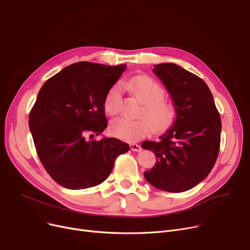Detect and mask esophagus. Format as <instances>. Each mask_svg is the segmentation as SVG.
I'll return each instance as SVG.
<instances>
[{
	"instance_id": "1",
	"label": "esophagus",
	"mask_w": 250,
	"mask_h": 250,
	"mask_svg": "<svg viewBox=\"0 0 250 250\" xmlns=\"http://www.w3.org/2000/svg\"><path fill=\"white\" fill-rule=\"evenodd\" d=\"M129 147H130V150L134 151V152H141L142 151V147L140 145H138V144H130Z\"/></svg>"
}]
</instances>
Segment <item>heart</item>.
I'll list each match as a JSON object with an SVG mask.
<instances>
[{
  "label": "heart",
  "mask_w": 250,
  "mask_h": 250,
  "mask_svg": "<svg viewBox=\"0 0 250 250\" xmlns=\"http://www.w3.org/2000/svg\"><path fill=\"white\" fill-rule=\"evenodd\" d=\"M123 86L132 90L135 96L143 103L140 115L145 116L141 120L128 121L116 118L109 125L112 136L124 141L134 142L148 133L151 127L159 129L172 122L175 108L172 103L164 100L165 90L147 75H139L123 82ZM122 92L118 85L112 86L104 99V108L109 115H115L120 111Z\"/></svg>",
  "instance_id": "obj_1"
}]
</instances>
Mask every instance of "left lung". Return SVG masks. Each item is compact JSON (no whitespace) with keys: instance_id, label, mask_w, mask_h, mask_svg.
<instances>
[{"instance_id":"left-lung-1","label":"left lung","mask_w":250,"mask_h":250,"mask_svg":"<svg viewBox=\"0 0 250 250\" xmlns=\"http://www.w3.org/2000/svg\"><path fill=\"white\" fill-rule=\"evenodd\" d=\"M171 96L176 117L160 141H145L142 148L155 153V166L144 173L161 190L181 192L194 188L213 169L220 150L221 117L203 79L175 63L155 64Z\"/></svg>"}]
</instances>
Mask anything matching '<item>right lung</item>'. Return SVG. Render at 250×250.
<instances>
[{"mask_svg":"<svg viewBox=\"0 0 250 250\" xmlns=\"http://www.w3.org/2000/svg\"><path fill=\"white\" fill-rule=\"evenodd\" d=\"M125 64L109 67L81 62L49 78L29 113V128L39 160L60 186L95 187L112 171L114 161L129 150L115 138L85 140L107 126L104 99Z\"/></svg>","mask_w":250,"mask_h":250,"instance_id":"right-lung-1","label":"right lung"}]
</instances>
